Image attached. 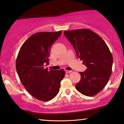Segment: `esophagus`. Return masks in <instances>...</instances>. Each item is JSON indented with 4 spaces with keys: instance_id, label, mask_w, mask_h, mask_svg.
<instances>
[{
    "instance_id": "obj_1",
    "label": "esophagus",
    "mask_w": 124,
    "mask_h": 124,
    "mask_svg": "<svg viewBox=\"0 0 124 124\" xmlns=\"http://www.w3.org/2000/svg\"><path fill=\"white\" fill-rule=\"evenodd\" d=\"M65 72L67 73V74H69V73L72 72V71H69V70H65Z\"/></svg>"
}]
</instances>
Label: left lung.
Returning <instances> with one entry per match:
<instances>
[{"label":"left lung","mask_w":124,"mask_h":124,"mask_svg":"<svg viewBox=\"0 0 124 124\" xmlns=\"http://www.w3.org/2000/svg\"><path fill=\"white\" fill-rule=\"evenodd\" d=\"M64 34L87 67L85 72H80L81 80L76 89L86 96L96 95L104 88L112 74L113 57L108 47L90 29L64 31Z\"/></svg>","instance_id":"obj_1"}]
</instances>
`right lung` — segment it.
Returning a JSON list of instances; mask_svg holds the SVG:
<instances>
[{
  "instance_id": "obj_1",
  "label": "right lung",
  "mask_w": 124,
  "mask_h": 124,
  "mask_svg": "<svg viewBox=\"0 0 124 124\" xmlns=\"http://www.w3.org/2000/svg\"><path fill=\"white\" fill-rule=\"evenodd\" d=\"M62 34L57 32H40L32 35L21 47L16 67L22 85L35 98L47 102L58 93L65 71L48 70L44 65L49 63L52 45Z\"/></svg>"
}]
</instances>
